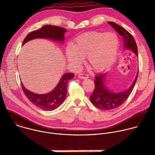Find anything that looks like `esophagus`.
Instances as JSON below:
<instances>
[{
    "label": "esophagus",
    "mask_w": 155,
    "mask_h": 155,
    "mask_svg": "<svg viewBox=\"0 0 155 155\" xmlns=\"http://www.w3.org/2000/svg\"><path fill=\"white\" fill-rule=\"evenodd\" d=\"M79 78H81V79H86V78H88V76H87V74H84V73H81V74H79Z\"/></svg>",
    "instance_id": "esophagus-1"
}]
</instances>
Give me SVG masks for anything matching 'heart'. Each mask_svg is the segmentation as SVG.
<instances>
[{"mask_svg": "<svg viewBox=\"0 0 155 155\" xmlns=\"http://www.w3.org/2000/svg\"><path fill=\"white\" fill-rule=\"evenodd\" d=\"M119 48V40L112 33L91 31L83 33L75 40L74 46L69 45L66 51L68 61L79 64L87 56L92 69L101 72L115 62Z\"/></svg>", "mask_w": 155, "mask_h": 155, "instance_id": "heart-1", "label": "heart"}]
</instances>
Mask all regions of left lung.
I'll return each mask as SVG.
<instances>
[{
	"instance_id": "obj_1",
	"label": "left lung",
	"mask_w": 155,
	"mask_h": 155,
	"mask_svg": "<svg viewBox=\"0 0 155 155\" xmlns=\"http://www.w3.org/2000/svg\"><path fill=\"white\" fill-rule=\"evenodd\" d=\"M109 25L124 38V45L125 49L130 50L138 56V48L133 36L122 27L112 21L108 22ZM138 76V71L132 84L126 91L115 93L110 91L105 86V74L96 75L94 79L95 88L90 96L91 102L96 107L103 110L115 109L122 105L128 99L135 86Z\"/></svg>"
}]
</instances>
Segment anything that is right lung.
Instances as JSON below:
<instances>
[{"mask_svg":"<svg viewBox=\"0 0 155 155\" xmlns=\"http://www.w3.org/2000/svg\"><path fill=\"white\" fill-rule=\"evenodd\" d=\"M67 30L64 28L58 26L46 25L40 30L33 31L27 35L23 40L22 45L26 42L35 38H48L55 41L63 42L64 35ZM73 73L64 74L54 89L50 93L45 94H37L27 90L22 83L21 86L26 97L34 105L44 110H53L57 109L64 102L67 94V84L70 79L73 78Z\"/></svg>","mask_w":155,"mask_h":155,"instance_id":"right-lung-1","label":"right lung"}]
</instances>
